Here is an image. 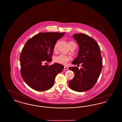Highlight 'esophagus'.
<instances>
[{
  "label": "esophagus",
  "instance_id": "esophagus-1",
  "mask_svg": "<svg viewBox=\"0 0 122 122\" xmlns=\"http://www.w3.org/2000/svg\"><path fill=\"white\" fill-rule=\"evenodd\" d=\"M68 70V68L66 67V66H64V70Z\"/></svg>",
  "mask_w": 122,
  "mask_h": 122
}]
</instances>
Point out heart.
<instances>
[{"mask_svg":"<svg viewBox=\"0 0 122 122\" xmlns=\"http://www.w3.org/2000/svg\"><path fill=\"white\" fill-rule=\"evenodd\" d=\"M76 45V44L72 41H70L69 42V45L70 47L73 45ZM57 43H56L54 45V50H56L57 49ZM70 59H71V58L70 57L64 55L63 54H61L58 56L54 58V60L55 62L58 63V64H66L70 61Z\"/></svg>","mask_w":122,"mask_h":122,"instance_id":"1","label":"heart"}]
</instances>
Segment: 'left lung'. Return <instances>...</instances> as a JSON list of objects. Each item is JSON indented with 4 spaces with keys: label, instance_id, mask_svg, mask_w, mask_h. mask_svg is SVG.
Masks as SVG:
<instances>
[{
    "label": "left lung",
    "instance_id": "8db88e82",
    "mask_svg": "<svg viewBox=\"0 0 122 122\" xmlns=\"http://www.w3.org/2000/svg\"><path fill=\"white\" fill-rule=\"evenodd\" d=\"M79 46L77 58L72 64L82 67H70L69 69L75 74L74 78L69 81L70 88L78 92H86L90 90L97 81L102 68V58L100 48L93 38L83 33L73 35Z\"/></svg>",
    "mask_w": 122,
    "mask_h": 122
}]
</instances>
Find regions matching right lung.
Listing matches in <instances>:
<instances>
[{
    "label": "right lung",
    "mask_w": 122,
    "mask_h": 122,
    "mask_svg": "<svg viewBox=\"0 0 122 122\" xmlns=\"http://www.w3.org/2000/svg\"><path fill=\"white\" fill-rule=\"evenodd\" d=\"M65 33L41 32L27 41L20 53V73L24 81L37 91L50 89L53 85L55 77L63 71L64 66L58 63H49L54 46Z\"/></svg>",
    "instance_id": "obj_1"
}]
</instances>
